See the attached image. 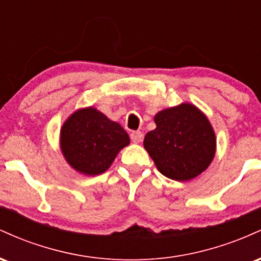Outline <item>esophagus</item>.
<instances>
[{
    "label": "esophagus",
    "instance_id": "obj_1",
    "mask_svg": "<svg viewBox=\"0 0 261 261\" xmlns=\"http://www.w3.org/2000/svg\"><path fill=\"white\" fill-rule=\"evenodd\" d=\"M143 139V135L141 131H134L133 134H131V140H133L134 143H140L141 141Z\"/></svg>",
    "mask_w": 261,
    "mask_h": 261
}]
</instances>
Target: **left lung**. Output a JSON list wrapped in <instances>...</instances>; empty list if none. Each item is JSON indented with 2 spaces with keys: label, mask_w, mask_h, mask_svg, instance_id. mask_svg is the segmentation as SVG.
Returning a JSON list of instances; mask_svg holds the SVG:
<instances>
[{
  "label": "left lung",
  "mask_w": 261,
  "mask_h": 261,
  "mask_svg": "<svg viewBox=\"0 0 261 261\" xmlns=\"http://www.w3.org/2000/svg\"><path fill=\"white\" fill-rule=\"evenodd\" d=\"M154 122L143 147L162 174L188 181L208 168L216 153V135L199 108L191 103L167 108L155 114Z\"/></svg>",
  "instance_id": "left-lung-1"
}]
</instances>
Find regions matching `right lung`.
Segmentation results:
<instances>
[{"label": "right lung", "mask_w": 261, "mask_h": 261, "mask_svg": "<svg viewBox=\"0 0 261 261\" xmlns=\"http://www.w3.org/2000/svg\"><path fill=\"white\" fill-rule=\"evenodd\" d=\"M130 137L120 124L94 107L77 109L60 130V149L71 168L88 176L110 168Z\"/></svg>", "instance_id": "add662e5"}]
</instances>
